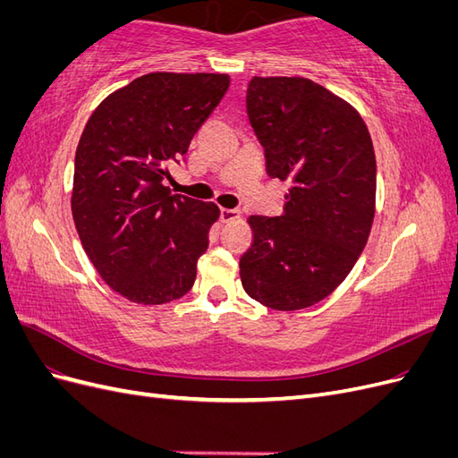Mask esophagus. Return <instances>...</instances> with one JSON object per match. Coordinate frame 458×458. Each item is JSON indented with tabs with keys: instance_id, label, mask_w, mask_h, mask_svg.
Listing matches in <instances>:
<instances>
[{
	"instance_id": "1",
	"label": "esophagus",
	"mask_w": 458,
	"mask_h": 458,
	"mask_svg": "<svg viewBox=\"0 0 458 458\" xmlns=\"http://www.w3.org/2000/svg\"><path fill=\"white\" fill-rule=\"evenodd\" d=\"M241 217V210H237V208H221V221L224 224H229V221H234Z\"/></svg>"
}]
</instances>
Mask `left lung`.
Returning <instances> with one entry per match:
<instances>
[{
	"label": "left lung",
	"instance_id": "8db88e82",
	"mask_svg": "<svg viewBox=\"0 0 458 458\" xmlns=\"http://www.w3.org/2000/svg\"><path fill=\"white\" fill-rule=\"evenodd\" d=\"M246 110L266 170L290 179L283 214L250 216L246 294L296 311L325 300L361 256L377 206V158L361 114L301 76H254Z\"/></svg>",
	"mask_w": 458,
	"mask_h": 458
}]
</instances>
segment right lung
Returning <instances> with one entry per match:
<instances>
[{
    "instance_id": "add662e5",
    "label": "right lung",
    "mask_w": 458,
    "mask_h": 458,
    "mask_svg": "<svg viewBox=\"0 0 458 458\" xmlns=\"http://www.w3.org/2000/svg\"><path fill=\"white\" fill-rule=\"evenodd\" d=\"M227 88V74L148 72L105 97L80 137L74 225L97 273L130 301L158 306L195 283L219 208L172 195L164 179Z\"/></svg>"
}]
</instances>
